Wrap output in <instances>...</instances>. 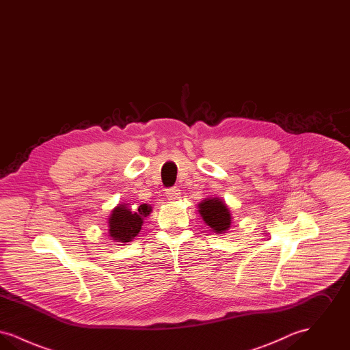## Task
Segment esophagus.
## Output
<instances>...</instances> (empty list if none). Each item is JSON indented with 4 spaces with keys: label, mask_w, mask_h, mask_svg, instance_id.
<instances>
[{
    "label": "esophagus",
    "mask_w": 350,
    "mask_h": 350,
    "mask_svg": "<svg viewBox=\"0 0 350 350\" xmlns=\"http://www.w3.org/2000/svg\"><path fill=\"white\" fill-rule=\"evenodd\" d=\"M165 194H167V200H178V198H180V196H181V190H180V189H177V187H170V189H167Z\"/></svg>",
    "instance_id": "esophagus-1"
}]
</instances>
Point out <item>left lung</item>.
Returning <instances> with one entry per match:
<instances>
[{
  "label": "left lung",
  "instance_id": "8db88e82",
  "mask_svg": "<svg viewBox=\"0 0 350 350\" xmlns=\"http://www.w3.org/2000/svg\"><path fill=\"white\" fill-rule=\"evenodd\" d=\"M200 217L215 233H227L231 227V213L224 200L207 198L198 204Z\"/></svg>",
  "mask_w": 350,
  "mask_h": 350
}]
</instances>
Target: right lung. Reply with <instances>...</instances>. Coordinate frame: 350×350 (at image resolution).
Segmentation results:
<instances>
[{
    "label": "right lung",
    "instance_id": "1",
    "mask_svg": "<svg viewBox=\"0 0 350 350\" xmlns=\"http://www.w3.org/2000/svg\"><path fill=\"white\" fill-rule=\"evenodd\" d=\"M152 207L148 204H140L136 208H130L124 203H119L109 217V236L111 240L122 243L133 241V237L140 232L144 217H148Z\"/></svg>",
    "mask_w": 350,
    "mask_h": 350
}]
</instances>
